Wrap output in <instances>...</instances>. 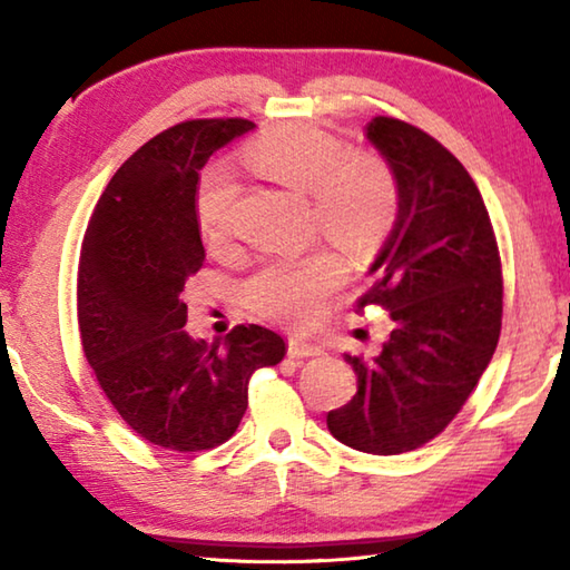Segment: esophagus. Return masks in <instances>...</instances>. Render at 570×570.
I'll return each mask as SVG.
<instances>
[{
	"mask_svg": "<svg viewBox=\"0 0 570 570\" xmlns=\"http://www.w3.org/2000/svg\"><path fill=\"white\" fill-rule=\"evenodd\" d=\"M320 354H324L320 344L306 342L302 336H292V340H288V356H292V360H306V356H320Z\"/></svg>",
	"mask_w": 570,
	"mask_h": 570,
	"instance_id": "1",
	"label": "esophagus"
}]
</instances>
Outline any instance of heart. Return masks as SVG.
Segmentation results:
<instances>
[{
    "instance_id": "heart-1",
    "label": "heart",
    "mask_w": 570,
    "mask_h": 570,
    "mask_svg": "<svg viewBox=\"0 0 570 570\" xmlns=\"http://www.w3.org/2000/svg\"><path fill=\"white\" fill-rule=\"evenodd\" d=\"M248 166L302 198H312L320 234L346 254H370L390 234L397 216V180L382 158L350 150L336 135L316 125H276L246 150ZM236 200V183L224 168H210L198 183V228L210 244L224 240ZM344 268L332 254L302 262H276L246 284V298L258 312L286 324H308L336 286Z\"/></svg>"
}]
</instances>
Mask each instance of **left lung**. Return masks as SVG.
Returning <instances> with one entry per match:
<instances>
[{"instance_id": "obj_1", "label": "left lung", "mask_w": 570, "mask_h": 570, "mask_svg": "<svg viewBox=\"0 0 570 570\" xmlns=\"http://www.w3.org/2000/svg\"><path fill=\"white\" fill-rule=\"evenodd\" d=\"M366 138L387 160L400 204L356 308H387L394 330L370 362L344 354L356 394L326 414V428L346 448L400 455L440 435L488 370L503 274L480 190L448 148L382 115Z\"/></svg>"}]
</instances>
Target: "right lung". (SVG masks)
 I'll use <instances>...</instances> for the list:
<instances>
[{
	"label": "right lung",
	"instance_id": "1",
	"mask_svg": "<svg viewBox=\"0 0 570 570\" xmlns=\"http://www.w3.org/2000/svg\"><path fill=\"white\" fill-rule=\"evenodd\" d=\"M250 120H188L122 163L95 206L77 272L82 350L112 407L140 438L198 452L234 435L248 380L284 360L266 326H236L224 344L183 330L186 282L204 266L198 170L254 130Z\"/></svg>",
	"mask_w": 570,
	"mask_h": 570
}]
</instances>
